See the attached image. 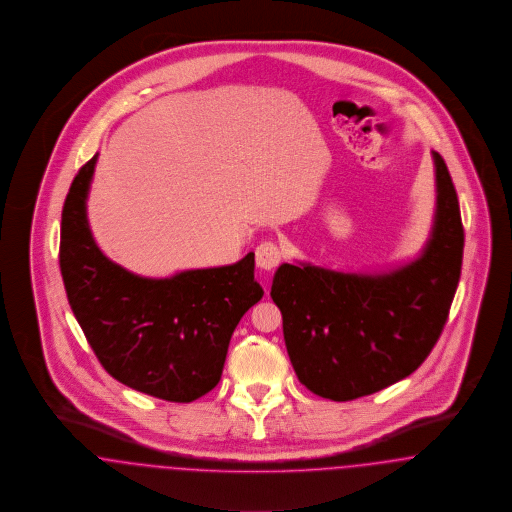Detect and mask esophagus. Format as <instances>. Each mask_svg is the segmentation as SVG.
I'll return each instance as SVG.
<instances>
[{"label":"esophagus","instance_id":"obj_1","mask_svg":"<svg viewBox=\"0 0 512 512\" xmlns=\"http://www.w3.org/2000/svg\"><path fill=\"white\" fill-rule=\"evenodd\" d=\"M281 262V248L271 241L258 244L256 248V266L264 271L277 268Z\"/></svg>","mask_w":512,"mask_h":512}]
</instances>
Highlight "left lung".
Returning a JSON list of instances; mask_svg holds the SVG:
<instances>
[{
  "instance_id": "1",
  "label": "left lung",
  "mask_w": 512,
  "mask_h": 512,
  "mask_svg": "<svg viewBox=\"0 0 512 512\" xmlns=\"http://www.w3.org/2000/svg\"><path fill=\"white\" fill-rule=\"evenodd\" d=\"M437 204L422 254L383 273L281 264L271 298L283 316L298 381L331 401H352L410 376L435 347L457 293L464 229L457 190L437 152Z\"/></svg>"
}]
</instances>
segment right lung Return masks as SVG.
I'll return each mask as SVG.
<instances>
[{
    "label": "right lung",
    "mask_w": 512,
    "mask_h": 512,
    "mask_svg": "<svg viewBox=\"0 0 512 512\" xmlns=\"http://www.w3.org/2000/svg\"><path fill=\"white\" fill-rule=\"evenodd\" d=\"M96 160L79 169L61 212L59 268L71 310L109 376L163 401L192 403L219 383L237 323L264 296L254 252L165 279L117 266L86 219Z\"/></svg>",
    "instance_id": "1"
}]
</instances>
